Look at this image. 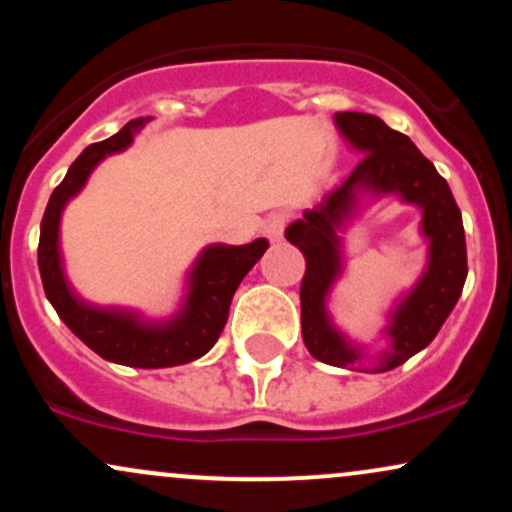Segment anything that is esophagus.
Listing matches in <instances>:
<instances>
[{
    "mask_svg": "<svg viewBox=\"0 0 512 512\" xmlns=\"http://www.w3.org/2000/svg\"><path fill=\"white\" fill-rule=\"evenodd\" d=\"M286 223H289V216L281 214V211H279V214L267 216V221H264V226H262V233L269 240H281V236H284Z\"/></svg>",
    "mask_w": 512,
    "mask_h": 512,
    "instance_id": "1",
    "label": "esophagus"
}]
</instances>
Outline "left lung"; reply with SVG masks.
I'll return each mask as SVG.
<instances>
[{"label": "left lung", "instance_id": "obj_1", "mask_svg": "<svg viewBox=\"0 0 512 512\" xmlns=\"http://www.w3.org/2000/svg\"><path fill=\"white\" fill-rule=\"evenodd\" d=\"M334 122L361 151L363 158L342 185L303 211V219L286 228V240L305 255L301 281L303 342L317 361L346 368L358 361V351L334 332L325 313V296L342 267L337 228L356 202V190L397 192L404 202L424 211V233L431 240V260L424 279L397 308L390 325L392 351L378 370H392L433 342L460 298L467 279V243L462 214L448 182L407 134L387 127L368 113H337Z\"/></svg>", "mask_w": 512, "mask_h": 512}]
</instances>
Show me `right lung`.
<instances>
[{
	"label": "right lung",
	"mask_w": 512,
	"mask_h": 512,
	"mask_svg": "<svg viewBox=\"0 0 512 512\" xmlns=\"http://www.w3.org/2000/svg\"><path fill=\"white\" fill-rule=\"evenodd\" d=\"M139 127H144V117L127 122L110 139L86 146L69 166L64 180L50 195L48 209L40 221L38 267L52 308L88 349L96 351L105 361L122 363V366L170 368L195 361L219 342L233 293L243 276L264 255L269 243L257 238L250 245H211L204 250L190 274V296L185 301V310L168 325H144L137 315L93 308L76 298L64 279L60 243H57L62 209L69 197L84 187L96 163L108 154L127 149Z\"/></svg>",
	"instance_id": "right-lung-1"
}]
</instances>
